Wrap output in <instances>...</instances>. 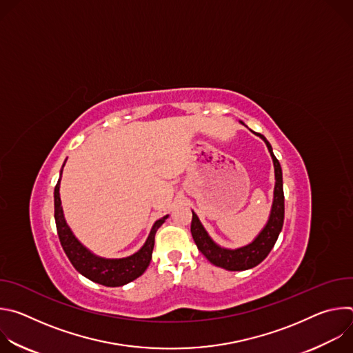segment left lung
Returning <instances> with one entry per match:
<instances>
[{"instance_id": "obj_1", "label": "left lung", "mask_w": 353, "mask_h": 353, "mask_svg": "<svg viewBox=\"0 0 353 353\" xmlns=\"http://www.w3.org/2000/svg\"><path fill=\"white\" fill-rule=\"evenodd\" d=\"M267 143L268 150L271 152L274 168H275V191H274V204L270 221L264 230L260 233V236L245 247L237 248V250H225L216 245L205 229L201 225L196 215L192 212V221H191V234L192 239L198 247V250L203 253L208 261H211L214 265L225 268L228 271H244L250 270L256 265H259L272 250V247L276 243V239L282 230L283 226V218H285V196H283V187H282V169L279 165V161L275 158L272 148L270 142L265 139L264 135L259 134Z\"/></svg>"}]
</instances>
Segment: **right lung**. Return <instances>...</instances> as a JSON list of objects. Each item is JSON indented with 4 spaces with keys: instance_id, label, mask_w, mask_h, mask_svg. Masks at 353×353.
<instances>
[{
    "instance_id": "right-lung-1",
    "label": "right lung",
    "mask_w": 353,
    "mask_h": 353,
    "mask_svg": "<svg viewBox=\"0 0 353 353\" xmlns=\"http://www.w3.org/2000/svg\"><path fill=\"white\" fill-rule=\"evenodd\" d=\"M59 191H60V180L57 181L54 188V218H56L57 233L68 260L79 274H82L85 278L96 283L114 288V286L125 285L137 279L145 272V270L149 267L150 260H152L155 234L158 229L163 225L168 216L155 222L146 243L134 256L121 259V260L99 259L92 253H89V251L74 237L72 232L67 226L63 215L61 199H60Z\"/></svg>"
}]
</instances>
